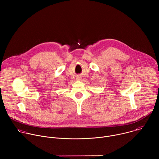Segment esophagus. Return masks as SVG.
Masks as SVG:
<instances>
[{
    "label": "esophagus",
    "instance_id": "34e87169",
    "mask_svg": "<svg viewBox=\"0 0 159 159\" xmlns=\"http://www.w3.org/2000/svg\"><path fill=\"white\" fill-rule=\"evenodd\" d=\"M77 79H78V80H80L79 79H80V77H77Z\"/></svg>",
    "mask_w": 159,
    "mask_h": 159
}]
</instances>
